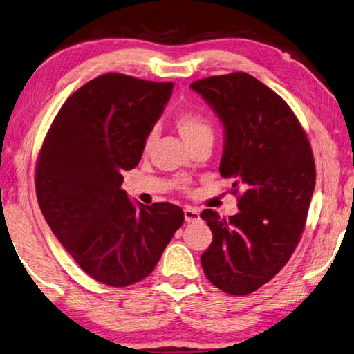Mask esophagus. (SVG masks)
<instances>
[{
    "label": "esophagus",
    "mask_w": 354,
    "mask_h": 354,
    "mask_svg": "<svg viewBox=\"0 0 354 354\" xmlns=\"http://www.w3.org/2000/svg\"><path fill=\"white\" fill-rule=\"evenodd\" d=\"M184 218L185 223H196V221H199V212L196 209H193V207H185Z\"/></svg>",
    "instance_id": "obj_1"
}]
</instances>
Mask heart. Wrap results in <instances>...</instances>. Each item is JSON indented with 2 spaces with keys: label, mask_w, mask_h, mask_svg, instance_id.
Here are the masks:
<instances>
[{
  "label": "heart",
  "mask_w": 354,
  "mask_h": 354,
  "mask_svg": "<svg viewBox=\"0 0 354 354\" xmlns=\"http://www.w3.org/2000/svg\"><path fill=\"white\" fill-rule=\"evenodd\" d=\"M175 126L178 133L181 135L183 140L190 145L212 138L213 140V126L209 118L204 116L201 112H184L176 118ZM155 141V130L149 131V135L144 140V151H149L151 144Z\"/></svg>",
  "instance_id": "heart-1"
}]
</instances>
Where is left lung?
<instances>
[{
	"mask_svg": "<svg viewBox=\"0 0 354 354\" xmlns=\"http://www.w3.org/2000/svg\"><path fill=\"white\" fill-rule=\"evenodd\" d=\"M224 126L219 171L232 179L239 213H201L213 233L201 256L214 287L244 296L287 264L301 239L316 183L308 138L278 93L254 76L234 72L190 84Z\"/></svg>",
	"mask_w": 354,
	"mask_h": 354,
	"instance_id": "8db88e82",
	"label": "left lung"
}]
</instances>
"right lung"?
<instances>
[{
  "label": "right lung",
  "mask_w": 354,
  "mask_h": 354,
  "mask_svg": "<svg viewBox=\"0 0 354 354\" xmlns=\"http://www.w3.org/2000/svg\"><path fill=\"white\" fill-rule=\"evenodd\" d=\"M171 90L173 82L101 75L62 104L39 151L35 185L48 227L76 264L110 287L147 278L184 223L181 207L135 204L121 189Z\"/></svg>",
  "instance_id": "1"
}]
</instances>
